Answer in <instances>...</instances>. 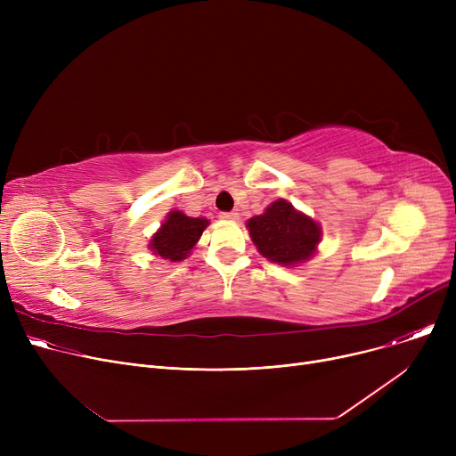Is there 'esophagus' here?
Wrapping results in <instances>:
<instances>
[{
  "instance_id": "esophagus-1",
  "label": "esophagus",
  "mask_w": 456,
  "mask_h": 456,
  "mask_svg": "<svg viewBox=\"0 0 456 456\" xmlns=\"http://www.w3.org/2000/svg\"><path fill=\"white\" fill-rule=\"evenodd\" d=\"M222 220H225V222H236L238 220V212H222V216H220Z\"/></svg>"
}]
</instances>
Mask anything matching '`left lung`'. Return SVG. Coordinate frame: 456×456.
Returning <instances> with one entry per match:
<instances>
[{
    "mask_svg": "<svg viewBox=\"0 0 456 456\" xmlns=\"http://www.w3.org/2000/svg\"><path fill=\"white\" fill-rule=\"evenodd\" d=\"M256 251L275 265L296 268L314 256L322 225L286 200H277L246 224Z\"/></svg>",
    "mask_w": 456,
    "mask_h": 456,
    "instance_id": "1",
    "label": "left lung"
}]
</instances>
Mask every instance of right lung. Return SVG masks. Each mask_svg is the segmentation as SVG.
Instances as JSON below:
<instances>
[{
  "mask_svg": "<svg viewBox=\"0 0 456 456\" xmlns=\"http://www.w3.org/2000/svg\"><path fill=\"white\" fill-rule=\"evenodd\" d=\"M208 224L210 222L201 218V216L191 218V216H186L181 210H170L157 232H153L148 248L155 256L170 262H181L196 248Z\"/></svg>",
  "mask_w": 456,
  "mask_h": 456,
  "instance_id": "add662e5",
  "label": "right lung"
}]
</instances>
